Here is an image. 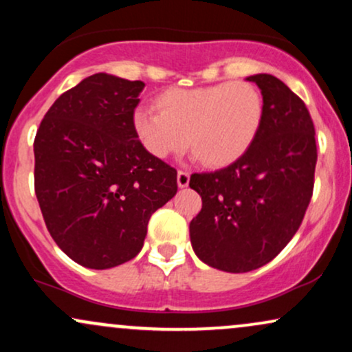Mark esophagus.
<instances>
[{"instance_id": "1", "label": "esophagus", "mask_w": 352, "mask_h": 352, "mask_svg": "<svg viewBox=\"0 0 352 352\" xmlns=\"http://www.w3.org/2000/svg\"><path fill=\"white\" fill-rule=\"evenodd\" d=\"M188 182H190V173L185 170H179L177 173V184H179L180 188L188 187Z\"/></svg>"}]
</instances>
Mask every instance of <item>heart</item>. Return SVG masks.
Wrapping results in <instances>:
<instances>
[{
	"instance_id": "1",
	"label": "heart",
	"mask_w": 352,
	"mask_h": 352,
	"mask_svg": "<svg viewBox=\"0 0 352 352\" xmlns=\"http://www.w3.org/2000/svg\"><path fill=\"white\" fill-rule=\"evenodd\" d=\"M157 107L135 109L132 125L142 147L167 159L190 147L208 167L236 162L253 144L263 119V99L250 82L172 87L157 98Z\"/></svg>"
}]
</instances>
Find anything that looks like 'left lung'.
Returning a JSON list of instances; mask_svg holds the SVG:
<instances>
[{"mask_svg":"<svg viewBox=\"0 0 352 352\" xmlns=\"http://www.w3.org/2000/svg\"><path fill=\"white\" fill-rule=\"evenodd\" d=\"M263 96V119L236 162L193 173L201 197L190 221L197 256L212 268L246 273L273 260L300 228L314 187L318 151L305 102L272 74L246 78Z\"/></svg>","mask_w":352,"mask_h":352,"instance_id":"1","label":"left lung"}]
</instances>
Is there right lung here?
I'll return each instance as SVG.
<instances>
[{
  "instance_id": "add662e5",
  "label": "right lung",
  "mask_w": 352,
  "mask_h": 352,
  "mask_svg": "<svg viewBox=\"0 0 352 352\" xmlns=\"http://www.w3.org/2000/svg\"><path fill=\"white\" fill-rule=\"evenodd\" d=\"M142 80L99 72L60 94L34 139V192L71 260L107 270L142 250L152 213L177 193V170L148 153L132 116Z\"/></svg>"
}]
</instances>
